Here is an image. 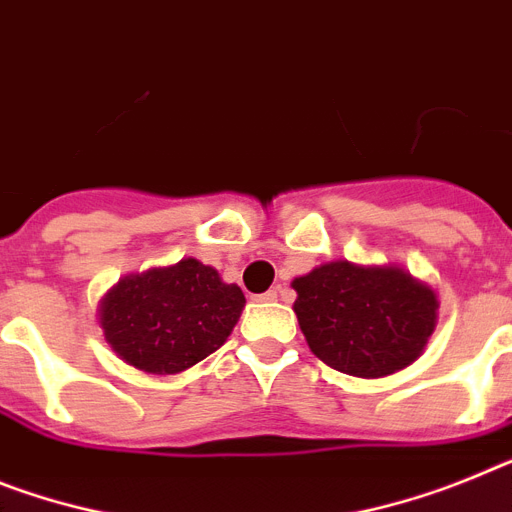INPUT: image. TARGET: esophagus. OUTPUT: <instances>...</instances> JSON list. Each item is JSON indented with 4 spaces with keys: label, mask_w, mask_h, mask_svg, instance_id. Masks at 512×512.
Wrapping results in <instances>:
<instances>
[{
    "label": "esophagus",
    "mask_w": 512,
    "mask_h": 512,
    "mask_svg": "<svg viewBox=\"0 0 512 512\" xmlns=\"http://www.w3.org/2000/svg\"><path fill=\"white\" fill-rule=\"evenodd\" d=\"M279 292H282V290H279V287H272V290L264 292V295H261L259 300H264V303H272V300L279 298Z\"/></svg>",
    "instance_id": "34e87169"
}]
</instances>
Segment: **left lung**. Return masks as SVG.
<instances>
[{"label": "left lung", "mask_w": 512, "mask_h": 512, "mask_svg": "<svg viewBox=\"0 0 512 512\" xmlns=\"http://www.w3.org/2000/svg\"><path fill=\"white\" fill-rule=\"evenodd\" d=\"M292 290L310 352L355 378L409 368L438 326V292L396 264L326 261L292 279Z\"/></svg>", "instance_id": "1"}]
</instances>
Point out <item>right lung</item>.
<instances>
[{
	"label": "right lung",
	"mask_w": 512,
	"mask_h": 512,
	"mask_svg": "<svg viewBox=\"0 0 512 512\" xmlns=\"http://www.w3.org/2000/svg\"><path fill=\"white\" fill-rule=\"evenodd\" d=\"M246 305L214 266L181 259L126 274L103 295L98 323L108 347L131 368L176 375L227 342Z\"/></svg>",
	"instance_id": "add662e5"
}]
</instances>
